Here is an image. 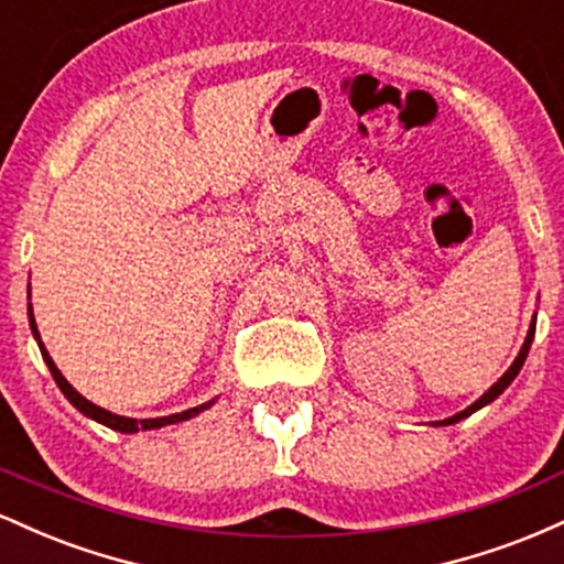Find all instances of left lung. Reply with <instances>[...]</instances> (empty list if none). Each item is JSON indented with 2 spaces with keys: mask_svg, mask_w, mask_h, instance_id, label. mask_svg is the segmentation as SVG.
<instances>
[{
  "mask_svg": "<svg viewBox=\"0 0 564 564\" xmlns=\"http://www.w3.org/2000/svg\"><path fill=\"white\" fill-rule=\"evenodd\" d=\"M533 336H535V315H533V321H530V328H528V336H525V345H522L520 355H517V358H514V364H511V366L507 368V373H503V377L498 379L496 384L490 387V390L485 392L480 400H475V403H471L469 408H464V411H462V413H456V416L443 419V422H435V426H448V424H456V422H462V419L471 416V413H475V411H480L482 405L494 403V400L498 398V394H501L503 390H507V387L511 384V381H514L517 373H520V368H522V364H525V358H528V349H530V345H533Z\"/></svg>",
  "mask_w": 564,
  "mask_h": 564,
  "instance_id": "obj_1",
  "label": "left lung"
}]
</instances>
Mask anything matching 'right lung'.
<instances>
[{
  "label": "right lung",
  "mask_w": 564,
  "mask_h": 564,
  "mask_svg": "<svg viewBox=\"0 0 564 564\" xmlns=\"http://www.w3.org/2000/svg\"><path fill=\"white\" fill-rule=\"evenodd\" d=\"M29 296H31V289H29ZM29 323H31V332H34L36 345H39V349H42L44 364H47L50 373H53L55 384L61 387V392L66 394L68 403L74 405L76 411H82L84 416H89V419H93V422H97V424H106V426H111V430H116V432H124V435H132V432H140V430H161V426H166V424L187 422V419L198 416L200 411H206V408L215 403V400H209V403L196 405V408H187V411H183V413H172V416H161V419H140V422H138V419H127V416H119V413L106 411V408L89 403V400L84 398V394L76 392L74 387H70L68 381H66V377H63V373L57 371V366L53 364V358H50V352H47V349H44V345H42V336H39V328H36V321H34V310H31V302H29Z\"/></svg>",
  "instance_id": "right-lung-1"
}]
</instances>
